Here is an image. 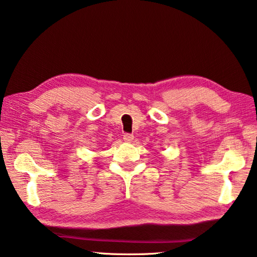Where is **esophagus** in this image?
Returning <instances> with one entry per match:
<instances>
[{"label": "esophagus", "instance_id": "obj_1", "mask_svg": "<svg viewBox=\"0 0 257 257\" xmlns=\"http://www.w3.org/2000/svg\"><path fill=\"white\" fill-rule=\"evenodd\" d=\"M123 140L125 142H132L134 140V135H133V134H124Z\"/></svg>", "mask_w": 257, "mask_h": 257}]
</instances>
